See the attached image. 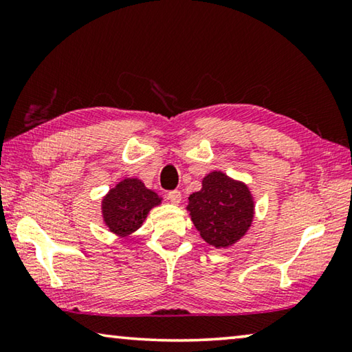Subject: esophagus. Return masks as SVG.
Wrapping results in <instances>:
<instances>
[{
    "label": "esophagus",
    "instance_id": "esophagus-1",
    "mask_svg": "<svg viewBox=\"0 0 352 352\" xmlns=\"http://www.w3.org/2000/svg\"><path fill=\"white\" fill-rule=\"evenodd\" d=\"M168 199L172 201V204L178 205L182 201V192L178 189H174V190H169L168 192Z\"/></svg>",
    "mask_w": 352,
    "mask_h": 352
}]
</instances>
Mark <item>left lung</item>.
<instances>
[{"mask_svg": "<svg viewBox=\"0 0 352 352\" xmlns=\"http://www.w3.org/2000/svg\"><path fill=\"white\" fill-rule=\"evenodd\" d=\"M188 211L200 236L212 247H228L245 234L253 219V200L245 184L222 172L204 178V188L190 194Z\"/></svg>", "mask_w": 352, "mask_h": 352, "instance_id": "1", "label": "left lung"}]
</instances>
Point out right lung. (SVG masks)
I'll return each instance as SVG.
<instances>
[{"instance_id":"1","label":"right lung","mask_w":352,"mask_h":352,"mask_svg":"<svg viewBox=\"0 0 352 352\" xmlns=\"http://www.w3.org/2000/svg\"><path fill=\"white\" fill-rule=\"evenodd\" d=\"M158 204V195L148 190L144 183L136 178H127L104 199V220L113 233L126 236L138 230L151 208Z\"/></svg>"}]
</instances>
